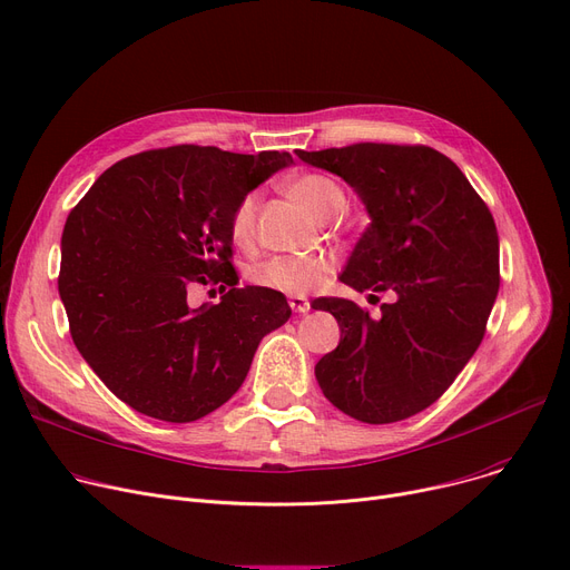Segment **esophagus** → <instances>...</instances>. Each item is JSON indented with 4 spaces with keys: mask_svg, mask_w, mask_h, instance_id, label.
<instances>
[{
    "mask_svg": "<svg viewBox=\"0 0 570 570\" xmlns=\"http://www.w3.org/2000/svg\"><path fill=\"white\" fill-rule=\"evenodd\" d=\"M288 305L297 314H307L309 312V301L305 295H288Z\"/></svg>",
    "mask_w": 570,
    "mask_h": 570,
    "instance_id": "34e87169",
    "label": "esophagus"
}]
</instances>
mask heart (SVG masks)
<instances>
[{
  "instance_id": "heart-1",
  "label": "heart",
  "mask_w": 570,
  "mask_h": 570,
  "mask_svg": "<svg viewBox=\"0 0 570 570\" xmlns=\"http://www.w3.org/2000/svg\"><path fill=\"white\" fill-rule=\"evenodd\" d=\"M284 191L303 209L321 222L335 219L346 203L344 189L337 179L323 173H301L286 179ZM258 194L249 191L239 198L230 215V235L235 243L245 245L254 235ZM335 273V261L327 254H297V256H275L258 267H254L252 279L258 286L273 288L286 295H307L321 288Z\"/></svg>"
}]
</instances>
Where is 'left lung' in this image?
<instances>
[{
    "label": "left lung",
    "mask_w": 570,
    "mask_h": 570,
    "mask_svg": "<svg viewBox=\"0 0 570 570\" xmlns=\"http://www.w3.org/2000/svg\"><path fill=\"white\" fill-rule=\"evenodd\" d=\"M295 155L340 175L372 219L340 282L397 295L381 305V318L344 297L318 301L314 309L337 318L342 340L316 363V381L355 421H404L448 391L485 337L499 293L492 213L464 173L425 145L355 142Z\"/></svg>",
    "instance_id": "8db88e82"
}]
</instances>
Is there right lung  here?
<instances>
[{"instance_id":"obj_1","label":"right lung","mask_w":570,"mask_h":570,"mask_svg":"<svg viewBox=\"0 0 570 570\" xmlns=\"http://www.w3.org/2000/svg\"><path fill=\"white\" fill-rule=\"evenodd\" d=\"M288 153L173 145L117 161L71 209L59 297L87 365L125 404L191 423L243 385L258 342L291 318L279 291L237 288L230 215ZM198 285L224 292L191 311Z\"/></svg>"}]
</instances>
